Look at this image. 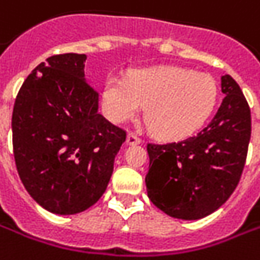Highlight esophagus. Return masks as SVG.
<instances>
[{
	"label": "esophagus",
	"mask_w": 260,
	"mask_h": 260,
	"mask_svg": "<svg viewBox=\"0 0 260 260\" xmlns=\"http://www.w3.org/2000/svg\"><path fill=\"white\" fill-rule=\"evenodd\" d=\"M126 142H128L129 145H137V144H141V142H142V139L139 138L135 132H129V134H128V138H126Z\"/></svg>",
	"instance_id": "1"
}]
</instances>
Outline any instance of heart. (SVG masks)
I'll return each instance as SVG.
<instances>
[{
  "mask_svg": "<svg viewBox=\"0 0 260 260\" xmlns=\"http://www.w3.org/2000/svg\"><path fill=\"white\" fill-rule=\"evenodd\" d=\"M217 96L213 77L173 66L138 70L128 80L109 77L103 87V105L111 119L128 121L147 106L149 129L167 139L184 138L199 129Z\"/></svg>",
  "mask_w": 260,
  "mask_h": 260,
  "instance_id": "obj_1",
  "label": "heart"
}]
</instances>
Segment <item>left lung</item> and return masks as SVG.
Listing matches in <instances>:
<instances>
[{
    "label": "left lung",
    "mask_w": 260,
    "mask_h": 260,
    "mask_svg": "<svg viewBox=\"0 0 260 260\" xmlns=\"http://www.w3.org/2000/svg\"><path fill=\"white\" fill-rule=\"evenodd\" d=\"M226 94L216 115L197 135L168 144H148V197L166 214L202 219L235 191L246 162L250 108L236 80L221 77Z\"/></svg>",
    "instance_id": "1"
}]
</instances>
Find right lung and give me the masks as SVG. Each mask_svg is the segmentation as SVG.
I'll list each match as a JSON object with an SVG mask.
<instances>
[{
  "instance_id": "obj_1",
  "label": "right lung",
  "mask_w": 260,
  "mask_h": 260,
  "mask_svg": "<svg viewBox=\"0 0 260 260\" xmlns=\"http://www.w3.org/2000/svg\"><path fill=\"white\" fill-rule=\"evenodd\" d=\"M86 54L40 63L24 80L13 111L15 167L25 190L46 210L75 214L108 187L126 131L105 119L85 79Z\"/></svg>"
}]
</instances>
